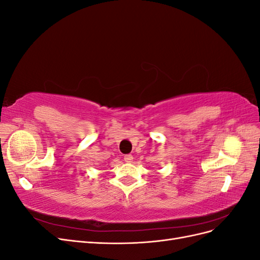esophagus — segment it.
I'll use <instances>...</instances> for the list:
<instances>
[{
  "label": "esophagus",
  "mask_w": 260,
  "mask_h": 260,
  "mask_svg": "<svg viewBox=\"0 0 260 260\" xmlns=\"http://www.w3.org/2000/svg\"><path fill=\"white\" fill-rule=\"evenodd\" d=\"M123 159H124V161L125 162H131L132 160H133V156L132 155H124V157H123Z\"/></svg>",
  "instance_id": "1"
}]
</instances>
